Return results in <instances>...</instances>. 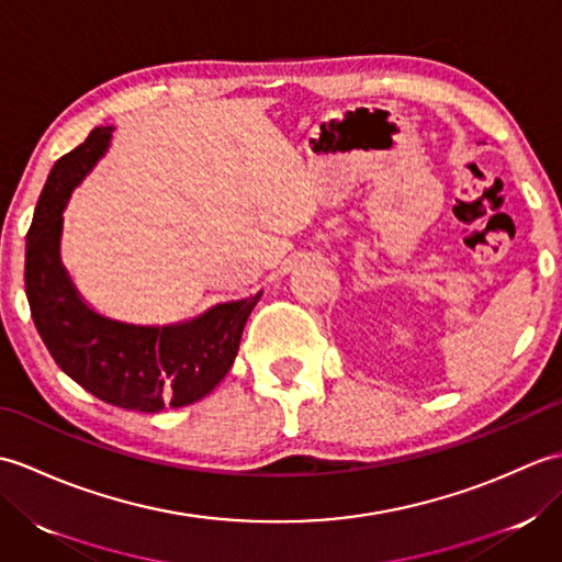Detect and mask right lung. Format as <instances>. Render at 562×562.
I'll use <instances>...</instances> for the list:
<instances>
[{
	"label": "right lung",
	"mask_w": 562,
	"mask_h": 562,
	"mask_svg": "<svg viewBox=\"0 0 562 562\" xmlns=\"http://www.w3.org/2000/svg\"><path fill=\"white\" fill-rule=\"evenodd\" d=\"M109 139L111 127H97L47 176L26 236L31 316L57 367L97 398L142 413L181 408L207 396L229 372L260 292L166 328L117 324L87 308L59 262V226L71 188Z\"/></svg>",
	"instance_id": "obj_1"
}]
</instances>
